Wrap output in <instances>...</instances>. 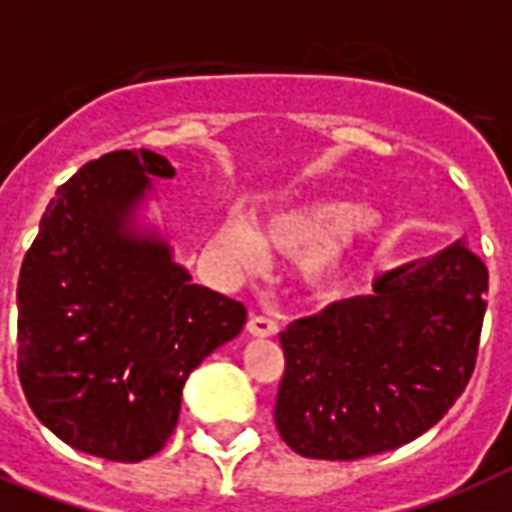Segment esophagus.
<instances>
[{"mask_svg":"<svg viewBox=\"0 0 512 512\" xmlns=\"http://www.w3.org/2000/svg\"><path fill=\"white\" fill-rule=\"evenodd\" d=\"M247 329L249 335L255 337H273L276 332H279V324L273 319H268V316H252V319L247 321Z\"/></svg>","mask_w":512,"mask_h":512,"instance_id":"obj_1","label":"esophagus"}]
</instances>
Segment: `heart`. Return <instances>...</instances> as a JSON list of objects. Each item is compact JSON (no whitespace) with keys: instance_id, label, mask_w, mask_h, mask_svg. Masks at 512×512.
<instances>
[{"instance_id":"b5f03b06","label":"heart","mask_w":512,"mask_h":512,"mask_svg":"<svg viewBox=\"0 0 512 512\" xmlns=\"http://www.w3.org/2000/svg\"><path fill=\"white\" fill-rule=\"evenodd\" d=\"M380 231L382 215L377 209H353L348 201L316 199L268 215L260 225V236L231 220L217 233V247L244 268L263 265V244L281 255H300L297 273L303 287L324 295L348 273L358 247Z\"/></svg>"}]
</instances>
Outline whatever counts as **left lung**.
<instances>
[{
    "instance_id": "left-lung-1",
    "label": "left lung",
    "mask_w": 512,
    "mask_h": 512,
    "mask_svg": "<svg viewBox=\"0 0 512 512\" xmlns=\"http://www.w3.org/2000/svg\"><path fill=\"white\" fill-rule=\"evenodd\" d=\"M489 271L468 241L382 273L279 335V436L311 460H361L444 417L476 369Z\"/></svg>"
}]
</instances>
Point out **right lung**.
<instances>
[{
    "instance_id": "obj_1",
    "label": "right lung",
    "mask_w": 512,
    "mask_h": 512,
    "mask_svg": "<svg viewBox=\"0 0 512 512\" xmlns=\"http://www.w3.org/2000/svg\"><path fill=\"white\" fill-rule=\"evenodd\" d=\"M154 151H114L55 191L18 279V377L63 444L114 462L156 454L177 425L188 374L239 335L247 308L191 284L167 241L132 217Z\"/></svg>"
}]
</instances>
